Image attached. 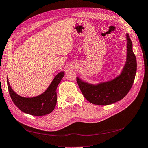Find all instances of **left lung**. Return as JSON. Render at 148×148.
Here are the masks:
<instances>
[{
    "mask_svg": "<svg viewBox=\"0 0 148 148\" xmlns=\"http://www.w3.org/2000/svg\"><path fill=\"white\" fill-rule=\"evenodd\" d=\"M127 36V61L119 76L110 82L94 85L82 82L78 77L76 81L83 95L95 105L106 106L122 100L130 90L135 80L136 72V60L132 50V42Z\"/></svg>",
    "mask_w": 148,
    "mask_h": 148,
    "instance_id": "8db88e82",
    "label": "left lung"
}]
</instances>
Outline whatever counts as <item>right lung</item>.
<instances>
[{"mask_svg":"<svg viewBox=\"0 0 148 148\" xmlns=\"http://www.w3.org/2000/svg\"><path fill=\"white\" fill-rule=\"evenodd\" d=\"M64 75V72L58 74L47 90L42 95L34 98L22 97L16 94L10 87L7 78L10 95L13 103L21 111L37 116L48 114L55 108L57 102L56 89Z\"/></svg>","mask_w":148,"mask_h":148,"instance_id":"right-lung-1","label":"right lung"}]
</instances>
